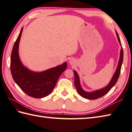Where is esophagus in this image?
<instances>
[{"label":"esophagus","mask_w":132,"mask_h":132,"mask_svg":"<svg viewBox=\"0 0 132 132\" xmlns=\"http://www.w3.org/2000/svg\"><path fill=\"white\" fill-rule=\"evenodd\" d=\"M75 60H74L73 58H71V59H70V60H69V64H70V65H74V64H75Z\"/></svg>","instance_id":"34e87169"}]
</instances>
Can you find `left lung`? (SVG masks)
Wrapping results in <instances>:
<instances>
[{
  "label": "left lung",
  "mask_w": 132,
  "mask_h": 132,
  "mask_svg": "<svg viewBox=\"0 0 132 132\" xmlns=\"http://www.w3.org/2000/svg\"><path fill=\"white\" fill-rule=\"evenodd\" d=\"M116 31V34L117 36V39H118V41L121 46V50H120V58L118 62V64H117V66L116 69V71L114 72V74L113 75L112 77L110 82L108 84V85H106L105 87H103L102 88H100L99 89H97V90L93 91L91 92H87L84 90L82 88V86L80 85V78L77 72L74 70V85L75 86V88H77L78 94H79L81 96H82L84 98H86V99H90V100H95L98 99L100 97H102L104 96L105 94L110 91V89L113 87L115 85L116 83L117 80H118V78L119 77V75L120 74V71H121V65L122 63V61H123V50L122 47L121 46V41H120V39L119 38V36L118 35V33Z\"/></svg>",
  "instance_id": "left-lung-1"
}]
</instances>
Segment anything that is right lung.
<instances>
[{"label": "right lung", "mask_w": 132, "mask_h": 132, "mask_svg": "<svg viewBox=\"0 0 132 132\" xmlns=\"http://www.w3.org/2000/svg\"><path fill=\"white\" fill-rule=\"evenodd\" d=\"M23 30L22 28L15 41L11 56V71L15 83L25 93L35 98H42L52 92L58 78L67 68V62L40 72L30 70L19 57V47Z\"/></svg>", "instance_id": "1"}]
</instances>
